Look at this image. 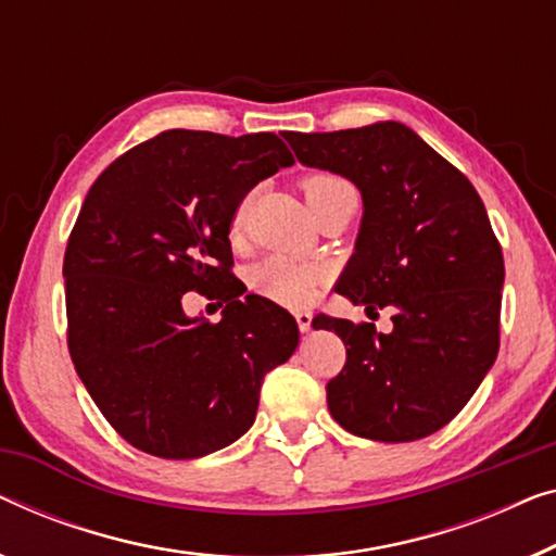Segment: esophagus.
Returning <instances> with one entry per match:
<instances>
[{
	"instance_id": "esophagus-1",
	"label": "esophagus",
	"mask_w": 556,
	"mask_h": 556,
	"mask_svg": "<svg viewBox=\"0 0 556 556\" xmlns=\"http://www.w3.org/2000/svg\"><path fill=\"white\" fill-rule=\"evenodd\" d=\"M295 320H298V328H301V333H308L311 324H313V313L311 311H295Z\"/></svg>"
}]
</instances>
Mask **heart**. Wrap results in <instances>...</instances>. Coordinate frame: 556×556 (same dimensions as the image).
Instances as JSON below:
<instances>
[{
    "label": "heart",
    "instance_id": "1",
    "mask_svg": "<svg viewBox=\"0 0 556 556\" xmlns=\"http://www.w3.org/2000/svg\"><path fill=\"white\" fill-rule=\"evenodd\" d=\"M338 185H345L341 178L336 175H311V178L303 180V195L305 200H316L318 195H324L326 190L338 188ZM245 205L240 203L238 213H236V228L243 223L245 215ZM326 280V270L316 263L301 261L295 255H273V258L263 261L258 268L253 270V286L258 288V293L270 298V301L283 303V305H305L311 303L313 298L318 295L320 286Z\"/></svg>",
    "mask_w": 556,
    "mask_h": 556
}]
</instances>
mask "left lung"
Segmentation results:
<instances>
[{
  "label": "left lung",
  "mask_w": 556,
  "mask_h": 556,
  "mask_svg": "<svg viewBox=\"0 0 556 556\" xmlns=\"http://www.w3.org/2000/svg\"><path fill=\"white\" fill-rule=\"evenodd\" d=\"M298 163L351 180L364 200L336 293L393 308L391 333L320 313L345 343L328 412L356 437L401 444L462 412L498 353L504 258L473 185L412 127L283 132Z\"/></svg>",
  "instance_id": "obj_1"
}]
</instances>
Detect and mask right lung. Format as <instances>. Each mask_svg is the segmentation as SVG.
Instances as JSON below:
<instances>
[{"label":"right lung","instance_id":"1","mask_svg":"<svg viewBox=\"0 0 556 556\" xmlns=\"http://www.w3.org/2000/svg\"><path fill=\"white\" fill-rule=\"evenodd\" d=\"M288 165L291 150L273 132L167 130L87 192L62 268L70 356L140 452L200 458L238 441L255 421L263 376L298 349L291 313L225 286L240 200ZM188 290L229 301L218 325L181 311Z\"/></svg>","mask_w":556,"mask_h":556}]
</instances>
